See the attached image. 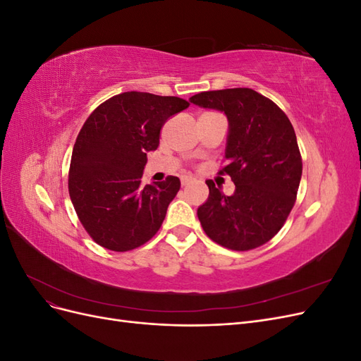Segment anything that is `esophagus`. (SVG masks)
Returning a JSON list of instances; mask_svg holds the SVG:
<instances>
[{"label": "esophagus", "instance_id": "34e87169", "mask_svg": "<svg viewBox=\"0 0 361 361\" xmlns=\"http://www.w3.org/2000/svg\"><path fill=\"white\" fill-rule=\"evenodd\" d=\"M180 183H182V187H188L190 183H192V178L185 176V178H182V179H180Z\"/></svg>", "mask_w": 361, "mask_h": 361}]
</instances>
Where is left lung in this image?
Wrapping results in <instances>:
<instances>
[{"label":"left lung","mask_w":361,"mask_h":361,"mask_svg":"<svg viewBox=\"0 0 361 361\" xmlns=\"http://www.w3.org/2000/svg\"><path fill=\"white\" fill-rule=\"evenodd\" d=\"M226 114L228 134L220 170L235 183L224 195L206 180L209 197L197 209L204 233L226 248L245 251L268 243L285 224L300 187L302 161L288 116L251 89L202 92L190 97Z\"/></svg>","instance_id":"8db88e82"}]
</instances>
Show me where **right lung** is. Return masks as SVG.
<instances>
[{"label":"right lung","instance_id":"right-lung-1","mask_svg":"<svg viewBox=\"0 0 361 361\" xmlns=\"http://www.w3.org/2000/svg\"><path fill=\"white\" fill-rule=\"evenodd\" d=\"M176 96L125 92L85 120L72 150L69 195L96 244L129 251L147 243L166 218L180 180L141 183L147 152L159 146L161 128L188 108Z\"/></svg>","mask_w":361,"mask_h":361}]
</instances>
